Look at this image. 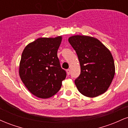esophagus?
<instances>
[{
  "label": "esophagus",
  "instance_id": "esophagus-1",
  "mask_svg": "<svg viewBox=\"0 0 128 128\" xmlns=\"http://www.w3.org/2000/svg\"><path fill=\"white\" fill-rule=\"evenodd\" d=\"M66 72H67V74L69 75V74H70V69H67V70H66Z\"/></svg>",
  "mask_w": 128,
  "mask_h": 128
}]
</instances>
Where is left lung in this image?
<instances>
[{
	"mask_svg": "<svg viewBox=\"0 0 128 128\" xmlns=\"http://www.w3.org/2000/svg\"><path fill=\"white\" fill-rule=\"evenodd\" d=\"M68 42L76 51L80 74L74 80L84 96L95 98L106 92L115 74V65L109 49L92 36H73Z\"/></svg>",
	"mask_w": 128,
	"mask_h": 128,
	"instance_id": "1",
	"label": "left lung"
}]
</instances>
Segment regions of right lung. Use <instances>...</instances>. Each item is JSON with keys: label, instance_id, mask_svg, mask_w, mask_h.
<instances>
[{"label": "right lung", "instance_id": "1", "mask_svg": "<svg viewBox=\"0 0 128 128\" xmlns=\"http://www.w3.org/2000/svg\"><path fill=\"white\" fill-rule=\"evenodd\" d=\"M62 36L39 38L25 47L19 65L20 79L32 94L42 99L55 95L66 72L57 56Z\"/></svg>", "mask_w": 128, "mask_h": 128}]
</instances>
